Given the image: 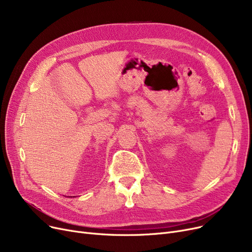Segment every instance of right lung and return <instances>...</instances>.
Masks as SVG:
<instances>
[{
    "mask_svg": "<svg viewBox=\"0 0 252 252\" xmlns=\"http://www.w3.org/2000/svg\"><path fill=\"white\" fill-rule=\"evenodd\" d=\"M73 197H74V196H73Z\"/></svg>",
    "mask_w": 252,
    "mask_h": 252,
    "instance_id": "1",
    "label": "right lung"
}]
</instances>
